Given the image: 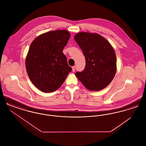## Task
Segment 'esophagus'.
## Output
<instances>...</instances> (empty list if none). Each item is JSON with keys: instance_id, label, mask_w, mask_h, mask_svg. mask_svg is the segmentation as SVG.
<instances>
[{"instance_id": "1", "label": "esophagus", "mask_w": 146, "mask_h": 146, "mask_svg": "<svg viewBox=\"0 0 146 146\" xmlns=\"http://www.w3.org/2000/svg\"><path fill=\"white\" fill-rule=\"evenodd\" d=\"M76 70V66H73L72 67V71L74 72Z\"/></svg>"}]
</instances>
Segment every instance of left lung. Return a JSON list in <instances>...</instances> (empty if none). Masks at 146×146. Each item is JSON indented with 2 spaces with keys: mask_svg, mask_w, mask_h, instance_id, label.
I'll return each mask as SVG.
<instances>
[{
  "mask_svg": "<svg viewBox=\"0 0 146 146\" xmlns=\"http://www.w3.org/2000/svg\"><path fill=\"white\" fill-rule=\"evenodd\" d=\"M74 40L85 57L83 71L76 76L90 91L104 89L111 83L117 71V58L111 44L97 33L80 32Z\"/></svg>",
  "mask_w": 146,
  "mask_h": 146,
  "instance_id": "left-lung-1",
  "label": "left lung"
}]
</instances>
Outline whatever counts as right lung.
Wrapping results in <instances>:
<instances>
[{"mask_svg":"<svg viewBox=\"0 0 146 146\" xmlns=\"http://www.w3.org/2000/svg\"><path fill=\"white\" fill-rule=\"evenodd\" d=\"M70 36L65 29L52 31L39 35L30 45L26 68L32 83L42 92L57 90L72 71L63 53Z\"/></svg>","mask_w":146,"mask_h":146,"instance_id":"add662e5","label":"right lung"}]
</instances>
